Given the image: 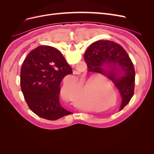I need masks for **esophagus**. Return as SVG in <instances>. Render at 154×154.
Wrapping results in <instances>:
<instances>
[{"instance_id": "1", "label": "esophagus", "mask_w": 154, "mask_h": 154, "mask_svg": "<svg viewBox=\"0 0 154 154\" xmlns=\"http://www.w3.org/2000/svg\"><path fill=\"white\" fill-rule=\"evenodd\" d=\"M73 74H76V75H77V74H80V72H79L77 71H73Z\"/></svg>"}]
</instances>
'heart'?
I'll use <instances>...</instances> for the list:
<instances>
[{"mask_svg":"<svg viewBox=\"0 0 154 154\" xmlns=\"http://www.w3.org/2000/svg\"><path fill=\"white\" fill-rule=\"evenodd\" d=\"M77 82L71 83H64L60 90V94L63 98L69 101H72V104L77 108H85L90 105L91 99L90 93L87 89V85L85 83H81L80 88ZM101 99V95H96L92 97L93 101L97 102Z\"/></svg>","mask_w":154,"mask_h":154,"instance_id":"b5f03b06","label":"heart"}]
</instances>
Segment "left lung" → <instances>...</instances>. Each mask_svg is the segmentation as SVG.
Here are the masks:
<instances>
[{"instance_id":"obj_1","label":"left lung","mask_w":154,"mask_h":154,"mask_svg":"<svg viewBox=\"0 0 154 154\" xmlns=\"http://www.w3.org/2000/svg\"><path fill=\"white\" fill-rule=\"evenodd\" d=\"M84 59L88 71L103 74L114 83L122 97V110L132 97L135 87L136 73L127 53L114 42L98 40L88 48Z\"/></svg>"}]
</instances>
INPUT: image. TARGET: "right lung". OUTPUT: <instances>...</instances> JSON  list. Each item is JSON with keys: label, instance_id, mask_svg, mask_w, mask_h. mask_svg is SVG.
<instances>
[{"label": "right lung", "instance_id": "right-lung-1", "mask_svg": "<svg viewBox=\"0 0 154 154\" xmlns=\"http://www.w3.org/2000/svg\"><path fill=\"white\" fill-rule=\"evenodd\" d=\"M72 74L62 54L49 45H40L27 54L21 67L20 86L29 109L40 118L57 120L72 114L60 103V85Z\"/></svg>", "mask_w": 154, "mask_h": 154}]
</instances>
